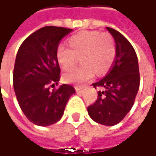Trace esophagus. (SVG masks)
Wrapping results in <instances>:
<instances>
[{
    "mask_svg": "<svg viewBox=\"0 0 156 156\" xmlns=\"http://www.w3.org/2000/svg\"><path fill=\"white\" fill-rule=\"evenodd\" d=\"M75 90H76L77 91H82L83 87H80V86H75Z\"/></svg>",
    "mask_w": 156,
    "mask_h": 156,
    "instance_id": "1",
    "label": "esophagus"
}]
</instances>
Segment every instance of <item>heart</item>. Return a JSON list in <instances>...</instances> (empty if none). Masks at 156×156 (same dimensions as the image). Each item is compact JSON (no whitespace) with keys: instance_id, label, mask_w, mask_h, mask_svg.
<instances>
[{"instance_id":"obj_1","label":"heart","mask_w":156,"mask_h":156,"mask_svg":"<svg viewBox=\"0 0 156 156\" xmlns=\"http://www.w3.org/2000/svg\"><path fill=\"white\" fill-rule=\"evenodd\" d=\"M70 47L58 46L56 58L63 71H69L75 66L77 58H81L80 68L72 70L64 75V81L68 83L82 85L96 74L106 73L113 64L115 47L110 34L98 31H83L70 37Z\"/></svg>"}]
</instances>
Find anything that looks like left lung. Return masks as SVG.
Instances as JSON below:
<instances>
[{
  "label": "left lung",
  "mask_w": 156,
  "mask_h": 156,
  "mask_svg": "<svg viewBox=\"0 0 156 156\" xmlns=\"http://www.w3.org/2000/svg\"><path fill=\"white\" fill-rule=\"evenodd\" d=\"M114 38L115 58L109 73L92 83L101 87L98 99L88 110L90 118L98 123L113 126L131 110L140 85L139 66L136 51L126 38L116 30L106 27Z\"/></svg>",
  "instance_id": "obj_1"
}]
</instances>
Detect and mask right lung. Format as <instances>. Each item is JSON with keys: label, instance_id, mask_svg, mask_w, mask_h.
Returning a JSON list of instances; mask_svg holds the SVG:
<instances>
[{"label": "right lung", "instance_id": "add662e5", "mask_svg": "<svg viewBox=\"0 0 156 156\" xmlns=\"http://www.w3.org/2000/svg\"><path fill=\"white\" fill-rule=\"evenodd\" d=\"M72 30L53 26L42 27L28 36L17 52L13 74L15 95L25 115L38 126L59 121L70 97L75 93V89L66 83L49 90V84H57L60 78L57 48Z\"/></svg>", "mask_w": 156, "mask_h": 156}]
</instances>
